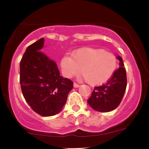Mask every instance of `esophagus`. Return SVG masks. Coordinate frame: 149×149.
I'll list each match as a JSON object with an SVG mask.
<instances>
[{"instance_id": "esophagus-1", "label": "esophagus", "mask_w": 149, "mask_h": 149, "mask_svg": "<svg viewBox=\"0 0 149 149\" xmlns=\"http://www.w3.org/2000/svg\"><path fill=\"white\" fill-rule=\"evenodd\" d=\"M73 86H74L75 88H78V87L80 86V85H79V84H77V83H74V84H73Z\"/></svg>"}]
</instances>
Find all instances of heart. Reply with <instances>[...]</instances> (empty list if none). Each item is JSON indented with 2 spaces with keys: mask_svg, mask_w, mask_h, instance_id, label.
Here are the masks:
<instances>
[{
  "mask_svg": "<svg viewBox=\"0 0 149 149\" xmlns=\"http://www.w3.org/2000/svg\"><path fill=\"white\" fill-rule=\"evenodd\" d=\"M63 74L72 78L81 70L86 81L90 85H101L112 78L118 68L116 56L103 49L84 47L64 55L61 61Z\"/></svg>",
  "mask_w": 149,
  "mask_h": 149,
  "instance_id": "1",
  "label": "heart"
}]
</instances>
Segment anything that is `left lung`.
<instances>
[{"label":"left lung","instance_id":"8db88e82","mask_svg":"<svg viewBox=\"0 0 149 149\" xmlns=\"http://www.w3.org/2000/svg\"><path fill=\"white\" fill-rule=\"evenodd\" d=\"M120 61V67L115 70L109 80L100 86H95L87 102L92 109L98 112H107L116 109L120 104L127 86V76L123 59Z\"/></svg>","mask_w":149,"mask_h":149}]
</instances>
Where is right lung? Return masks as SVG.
Returning <instances> with one entry per match:
<instances>
[{"mask_svg": "<svg viewBox=\"0 0 149 149\" xmlns=\"http://www.w3.org/2000/svg\"><path fill=\"white\" fill-rule=\"evenodd\" d=\"M44 38L26 48L20 62L22 94L31 109L45 117L60 112L73 82L60 75L57 63L43 52Z\"/></svg>", "mask_w": 149, "mask_h": 149, "instance_id": "1", "label": "right lung"}]
</instances>
